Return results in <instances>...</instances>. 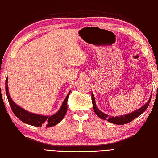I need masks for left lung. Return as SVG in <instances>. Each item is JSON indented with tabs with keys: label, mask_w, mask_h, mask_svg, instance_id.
Wrapping results in <instances>:
<instances>
[{
	"label": "left lung",
	"mask_w": 158,
	"mask_h": 158,
	"mask_svg": "<svg viewBox=\"0 0 158 158\" xmlns=\"http://www.w3.org/2000/svg\"><path fill=\"white\" fill-rule=\"evenodd\" d=\"M151 97H152V94L151 95ZM151 99V97H150L149 100L148 101L147 103L142 107L140 109L137 110L135 112L130 113L129 114H126V115H123V116H111L110 117L107 114H104L103 112H101V111L98 109V107L96 106L95 103V100H94V97L93 94L92 93V105H93V110L94 111L95 114L99 117L100 118L103 119V120H107L112 123H114V124H116V125H124V124H127L129 122L132 121L133 120H134L135 118H136L137 117H138L140 115H141L145 110L147 109L148 106H149L150 101Z\"/></svg>",
	"instance_id": "obj_1"
}]
</instances>
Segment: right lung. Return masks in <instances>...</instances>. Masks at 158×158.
Here are the masks:
<instances>
[{"label":"right lung","mask_w":158,"mask_h":158,"mask_svg":"<svg viewBox=\"0 0 158 158\" xmlns=\"http://www.w3.org/2000/svg\"><path fill=\"white\" fill-rule=\"evenodd\" d=\"M5 91L9 103L10 105L12 112H14L15 116H17V118H19L21 121L26 123V124L38 127H40L42 126H45L46 127H51L55 126L58 124L64 118V117L66 115L67 112V101L69 94L70 93V92H69L66 98H65V100L63 102V104L61 106L60 110L56 114L51 116H45L42 115H38V114H32L27 112V111L23 110V108L17 106L16 104H15L9 94L7 78L6 79L5 81Z\"/></svg>","instance_id":"1"}]
</instances>
